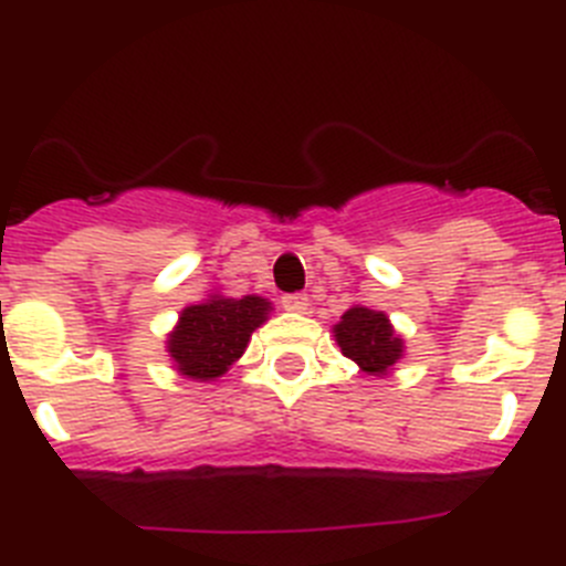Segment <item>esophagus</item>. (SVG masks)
I'll return each instance as SVG.
<instances>
[{"instance_id": "34e87169", "label": "esophagus", "mask_w": 566, "mask_h": 566, "mask_svg": "<svg viewBox=\"0 0 566 566\" xmlns=\"http://www.w3.org/2000/svg\"><path fill=\"white\" fill-rule=\"evenodd\" d=\"M280 306L286 308V312H297L303 314L308 308V297L303 292H294V294H283L280 297Z\"/></svg>"}]
</instances>
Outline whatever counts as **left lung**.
I'll use <instances>...</instances> for the list:
<instances>
[{"label": "left lung", "instance_id": "1", "mask_svg": "<svg viewBox=\"0 0 566 566\" xmlns=\"http://www.w3.org/2000/svg\"><path fill=\"white\" fill-rule=\"evenodd\" d=\"M339 352L371 377H382L402 357V337L394 332L391 319L374 308L354 306L339 317L334 326Z\"/></svg>", "mask_w": 566, "mask_h": 566}]
</instances>
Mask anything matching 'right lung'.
I'll use <instances>...</instances> for the list:
<instances>
[{
	"mask_svg": "<svg viewBox=\"0 0 566 566\" xmlns=\"http://www.w3.org/2000/svg\"><path fill=\"white\" fill-rule=\"evenodd\" d=\"M269 312L272 303L254 294L240 300L212 294L198 306L184 308L167 337V352L178 374L201 382L227 374L229 365L243 357L252 332L266 323Z\"/></svg>",
	"mask_w": 566,
	"mask_h": 566,
	"instance_id": "add662e5",
	"label": "right lung"
}]
</instances>
